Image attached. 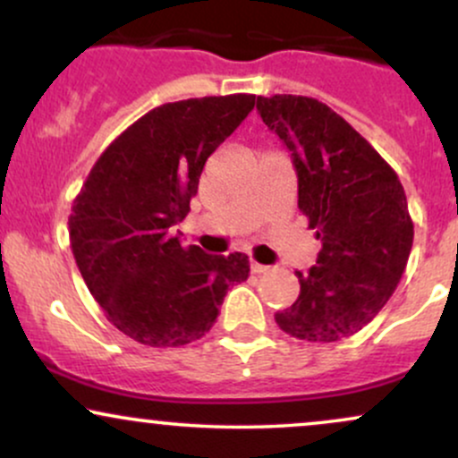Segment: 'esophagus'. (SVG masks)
I'll use <instances>...</instances> for the list:
<instances>
[{
	"label": "esophagus",
	"instance_id": "1",
	"mask_svg": "<svg viewBox=\"0 0 458 458\" xmlns=\"http://www.w3.org/2000/svg\"><path fill=\"white\" fill-rule=\"evenodd\" d=\"M251 271H254V273H269V271H271V267L260 265V262L251 260Z\"/></svg>",
	"mask_w": 458,
	"mask_h": 458
}]
</instances>
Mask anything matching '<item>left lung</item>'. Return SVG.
I'll return each mask as SVG.
<instances>
[{"instance_id": "1", "label": "left lung", "mask_w": 458, "mask_h": 458, "mask_svg": "<svg viewBox=\"0 0 458 458\" xmlns=\"http://www.w3.org/2000/svg\"><path fill=\"white\" fill-rule=\"evenodd\" d=\"M256 109L293 152L299 211L323 245L276 323L299 340L335 343L370 323L401 282L413 245L407 196L390 163L325 103L273 94Z\"/></svg>"}]
</instances>
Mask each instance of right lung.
Returning a JSON list of instances; mask_svg holds the SVG:
<instances>
[{
  "instance_id": "1",
  "label": "right lung",
  "mask_w": 458,
  "mask_h": 458,
  "mask_svg": "<svg viewBox=\"0 0 458 458\" xmlns=\"http://www.w3.org/2000/svg\"><path fill=\"white\" fill-rule=\"evenodd\" d=\"M254 94L202 97L150 109L115 138L72 199L68 234L88 291L107 320L148 346H181L213 327L250 259L182 247L204 163L254 109Z\"/></svg>"
}]
</instances>
